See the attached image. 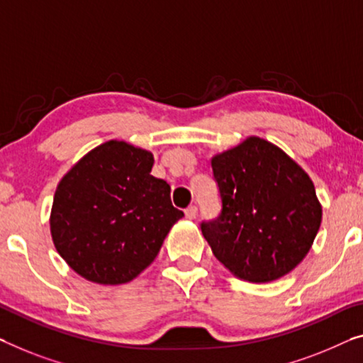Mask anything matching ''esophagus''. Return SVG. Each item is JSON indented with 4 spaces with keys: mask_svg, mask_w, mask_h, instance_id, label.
Wrapping results in <instances>:
<instances>
[{
    "mask_svg": "<svg viewBox=\"0 0 363 363\" xmlns=\"http://www.w3.org/2000/svg\"><path fill=\"white\" fill-rule=\"evenodd\" d=\"M197 213H199V208L196 207V205H191V207H187L186 208V216L189 220H194L197 216Z\"/></svg>",
    "mask_w": 363,
    "mask_h": 363,
    "instance_id": "esophagus-1",
    "label": "esophagus"
}]
</instances>
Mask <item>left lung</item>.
I'll use <instances>...</instances> for the list:
<instances>
[{"instance_id": "obj_1", "label": "left lung", "mask_w": 363, "mask_h": 363, "mask_svg": "<svg viewBox=\"0 0 363 363\" xmlns=\"http://www.w3.org/2000/svg\"><path fill=\"white\" fill-rule=\"evenodd\" d=\"M221 210L200 228L213 256L236 277L270 282L303 261L321 225L305 171L282 150L251 137L212 160Z\"/></svg>"}]
</instances>
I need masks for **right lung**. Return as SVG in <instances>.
<instances>
[{
  "label": "right lung",
  "instance_id": "obj_1",
  "mask_svg": "<svg viewBox=\"0 0 363 363\" xmlns=\"http://www.w3.org/2000/svg\"><path fill=\"white\" fill-rule=\"evenodd\" d=\"M153 155L111 140L89 151L58 184L50 231L74 272L96 284H127L158 256L184 212L169 184L151 176Z\"/></svg>",
  "mask_w": 363,
  "mask_h": 363
}]
</instances>
